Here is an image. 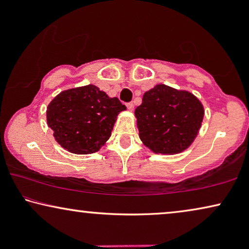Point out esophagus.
<instances>
[{
  "label": "esophagus",
  "mask_w": 249,
  "mask_h": 249,
  "mask_svg": "<svg viewBox=\"0 0 249 249\" xmlns=\"http://www.w3.org/2000/svg\"><path fill=\"white\" fill-rule=\"evenodd\" d=\"M127 108H128L129 111H132V110H134V104H132V103H128V104H127Z\"/></svg>",
  "instance_id": "obj_1"
}]
</instances>
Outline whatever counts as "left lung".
Segmentation results:
<instances>
[{"mask_svg": "<svg viewBox=\"0 0 249 249\" xmlns=\"http://www.w3.org/2000/svg\"><path fill=\"white\" fill-rule=\"evenodd\" d=\"M135 110L139 138L156 154L173 155L190 147L198 135L204 107L193 93L158 84Z\"/></svg>", "mask_w": 249, "mask_h": 249, "instance_id": "8db88e82", "label": "left lung"}]
</instances>
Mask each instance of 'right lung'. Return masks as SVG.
<instances>
[{"mask_svg": "<svg viewBox=\"0 0 249 249\" xmlns=\"http://www.w3.org/2000/svg\"><path fill=\"white\" fill-rule=\"evenodd\" d=\"M125 108L117 97L90 84L57 94L47 107L46 121L54 139L68 152L93 154L111 137L119 113Z\"/></svg>", "mask_w": 249, "mask_h": 249, "instance_id": "obj_1", "label": "right lung"}]
</instances>
